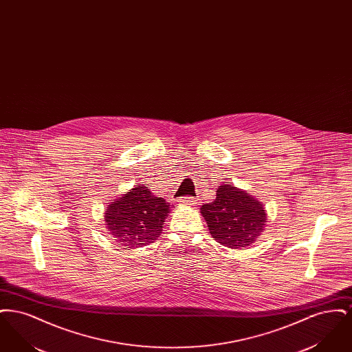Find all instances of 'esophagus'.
<instances>
[{"label": "esophagus", "instance_id": "obj_1", "mask_svg": "<svg viewBox=\"0 0 352 352\" xmlns=\"http://www.w3.org/2000/svg\"><path fill=\"white\" fill-rule=\"evenodd\" d=\"M179 204H184V206H188V204H195V198L194 197H184L179 199Z\"/></svg>", "mask_w": 352, "mask_h": 352}]
</instances>
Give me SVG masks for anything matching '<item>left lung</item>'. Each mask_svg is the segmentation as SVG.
<instances>
[{"mask_svg": "<svg viewBox=\"0 0 352 352\" xmlns=\"http://www.w3.org/2000/svg\"><path fill=\"white\" fill-rule=\"evenodd\" d=\"M201 212L212 237L232 250L252 244L267 221L263 204L231 184L219 186L217 199L203 204Z\"/></svg>", "mask_w": 352, "mask_h": 352, "instance_id": "1", "label": "left lung"}]
</instances>
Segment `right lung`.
<instances>
[{
	"label": "right lung",
	"instance_id": "add662e5",
	"mask_svg": "<svg viewBox=\"0 0 352 352\" xmlns=\"http://www.w3.org/2000/svg\"><path fill=\"white\" fill-rule=\"evenodd\" d=\"M170 203L157 198L142 184L112 201L104 215L108 231L122 247L137 248L153 243L162 231Z\"/></svg>",
	"mask_w": 352,
	"mask_h": 352
}]
</instances>
